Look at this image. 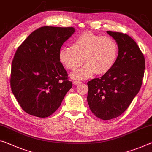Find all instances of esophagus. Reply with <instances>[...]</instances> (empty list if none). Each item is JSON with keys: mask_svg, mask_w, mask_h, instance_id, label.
<instances>
[{"mask_svg": "<svg viewBox=\"0 0 152 152\" xmlns=\"http://www.w3.org/2000/svg\"><path fill=\"white\" fill-rule=\"evenodd\" d=\"M80 83H82L80 81H74L73 82V84H74V85H78L79 84H80Z\"/></svg>", "mask_w": 152, "mask_h": 152, "instance_id": "34e87169", "label": "esophagus"}]
</instances>
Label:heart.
Wrapping results in <instances>:
<instances>
[{
  "mask_svg": "<svg viewBox=\"0 0 152 152\" xmlns=\"http://www.w3.org/2000/svg\"><path fill=\"white\" fill-rule=\"evenodd\" d=\"M118 55V46L114 38L102 37L91 32L78 36L72 48H61L59 50V61L67 69H74L83 64L80 69L72 72L70 77L78 80H85L97 73L106 74L114 67Z\"/></svg>",
  "mask_w": 152,
  "mask_h": 152,
  "instance_id": "heart-1",
  "label": "heart"
}]
</instances>
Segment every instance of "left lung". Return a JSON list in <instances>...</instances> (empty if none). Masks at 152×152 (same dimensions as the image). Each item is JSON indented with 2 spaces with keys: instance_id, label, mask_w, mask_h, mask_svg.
I'll return each instance as SVG.
<instances>
[{
  "instance_id": "8db88e82",
  "label": "left lung",
  "mask_w": 152,
  "mask_h": 152,
  "mask_svg": "<svg viewBox=\"0 0 152 152\" xmlns=\"http://www.w3.org/2000/svg\"><path fill=\"white\" fill-rule=\"evenodd\" d=\"M118 46L114 67L101 78L87 83V102L95 116L107 120L126 110L140 90L145 58L135 41L126 34L107 31Z\"/></svg>"
}]
</instances>
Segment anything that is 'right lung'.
Wrapping results in <instances>:
<instances>
[{
    "mask_svg": "<svg viewBox=\"0 0 152 152\" xmlns=\"http://www.w3.org/2000/svg\"><path fill=\"white\" fill-rule=\"evenodd\" d=\"M74 32L72 27L44 26L31 33L17 49L11 87L21 107L30 115L46 118L53 114L72 87L58 53Z\"/></svg>",
    "mask_w": 152,
    "mask_h": 152,
    "instance_id": "1",
    "label": "right lung"
}]
</instances>
